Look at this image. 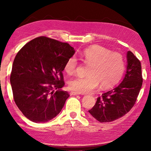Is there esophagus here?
I'll use <instances>...</instances> for the list:
<instances>
[{
  "label": "esophagus",
  "instance_id": "34e87169",
  "mask_svg": "<svg viewBox=\"0 0 151 151\" xmlns=\"http://www.w3.org/2000/svg\"><path fill=\"white\" fill-rule=\"evenodd\" d=\"M70 94V95H77V94H78V93H76V92H74V91H71Z\"/></svg>",
  "mask_w": 151,
  "mask_h": 151
}]
</instances>
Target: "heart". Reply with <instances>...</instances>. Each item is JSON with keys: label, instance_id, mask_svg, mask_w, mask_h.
<instances>
[{"label": "heart", "instance_id": "b5f03b06", "mask_svg": "<svg viewBox=\"0 0 151 151\" xmlns=\"http://www.w3.org/2000/svg\"><path fill=\"white\" fill-rule=\"evenodd\" d=\"M81 57L89 65L85 77H76L68 84L70 90L78 93H88L101 84V87L110 88L118 83L123 75L125 63L124 58L119 52H111L100 46H93L82 52ZM78 60L72 56L66 60L65 70L68 75L75 73Z\"/></svg>", "mask_w": 151, "mask_h": 151}]
</instances>
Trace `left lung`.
Listing matches in <instances>:
<instances>
[{
	"label": "left lung",
	"instance_id": "left-lung-1",
	"mask_svg": "<svg viewBox=\"0 0 151 151\" xmlns=\"http://www.w3.org/2000/svg\"><path fill=\"white\" fill-rule=\"evenodd\" d=\"M127 63L122 83L98 97L95 104L88 111L99 122H108L121 118L134 105L142 85L141 64L131 51L127 52Z\"/></svg>",
	"mask_w": 151,
	"mask_h": 151
}]
</instances>
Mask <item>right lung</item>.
<instances>
[{"label":"right lung","instance_id":"add662e5","mask_svg":"<svg viewBox=\"0 0 151 151\" xmlns=\"http://www.w3.org/2000/svg\"><path fill=\"white\" fill-rule=\"evenodd\" d=\"M75 52L68 43L45 36L18 52L10 81L15 103L30 121L47 122L61 111L70 96L60 90L65 84L63 71Z\"/></svg>","mask_w":151,"mask_h":151}]
</instances>
